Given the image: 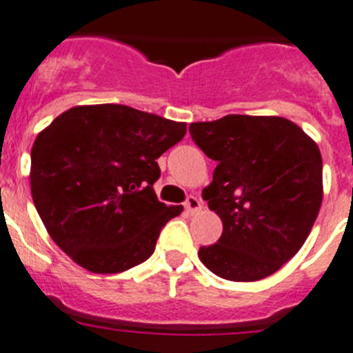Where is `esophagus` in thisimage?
Segmentation results:
<instances>
[{"mask_svg": "<svg viewBox=\"0 0 353 353\" xmlns=\"http://www.w3.org/2000/svg\"><path fill=\"white\" fill-rule=\"evenodd\" d=\"M183 207H185V210H188V212H191V214L198 212V210L201 209L200 198H196V196H192V194H189L188 200L183 201Z\"/></svg>", "mask_w": 353, "mask_h": 353, "instance_id": "1", "label": "esophagus"}]
</instances>
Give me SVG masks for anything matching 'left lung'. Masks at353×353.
<instances>
[{
    "label": "left lung",
    "mask_w": 353,
    "mask_h": 353,
    "mask_svg": "<svg viewBox=\"0 0 353 353\" xmlns=\"http://www.w3.org/2000/svg\"><path fill=\"white\" fill-rule=\"evenodd\" d=\"M189 134L218 162L201 196L223 221L198 257L214 275L254 282L275 273L305 243L323 198L318 144L285 117L230 114L191 123Z\"/></svg>",
    "instance_id": "1"
}]
</instances>
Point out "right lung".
I'll return each mask as SVG.
<instances>
[{"instance_id": "1", "label": "right lung", "mask_w": 353, "mask_h": 353, "mask_svg": "<svg viewBox=\"0 0 353 353\" xmlns=\"http://www.w3.org/2000/svg\"><path fill=\"white\" fill-rule=\"evenodd\" d=\"M185 123L126 105H83L53 119L32 148V198L51 239L92 273L144 263L182 205L159 201L157 159Z\"/></svg>"}]
</instances>
